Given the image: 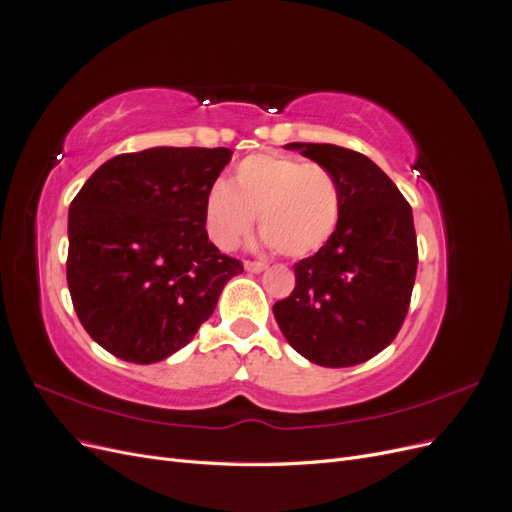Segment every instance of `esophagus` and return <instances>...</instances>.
<instances>
[{
  "label": "esophagus",
  "mask_w": 512,
  "mask_h": 512,
  "mask_svg": "<svg viewBox=\"0 0 512 512\" xmlns=\"http://www.w3.org/2000/svg\"><path fill=\"white\" fill-rule=\"evenodd\" d=\"M245 269L252 271V273H260V271L267 269V262H262V260H245Z\"/></svg>",
  "instance_id": "1"
}]
</instances>
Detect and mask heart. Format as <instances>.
<instances>
[{"label": "heart", "instance_id": "obj_1", "mask_svg": "<svg viewBox=\"0 0 512 512\" xmlns=\"http://www.w3.org/2000/svg\"><path fill=\"white\" fill-rule=\"evenodd\" d=\"M339 209V185L327 166L269 151L241 160L230 183L211 185L205 222L211 241L220 250H232L258 213L265 243L282 256L303 258L333 235Z\"/></svg>", "mask_w": 512, "mask_h": 512}]
</instances>
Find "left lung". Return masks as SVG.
Instances as JSON below:
<instances>
[{"instance_id": "8db88e82", "label": "left lung", "mask_w": 512, "mask_h": 512, "mask_svg": "<svg viewBox=\"0 0 512 512\" xmlns=\"http://www.w3.org/2000/svg\"><path fill=\"white\" fill-rule=\"evenodd\" d=\"M288 149L327 166L342 196L337 228L294 265V290L273 305L288 344L322 367H352L389 346L406 320L418 247L412 207L359 151L329 143Z\"/></svg>"}]
</instances>
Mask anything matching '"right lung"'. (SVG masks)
I'll return each mask as SVG.
<instances>
[{"label":"right lung","mask_w":512,"mask_h":512,"mask_svg":"<svg viewBox=\"0 0 512 512\" xmlns=\"http://www.w3.org/2000/svg\"><path fill=\"white\" fill-rule=\"evenodd\" d=\"M232 151L153 147L104 162L68 213L66 277L83 329L149 365L188 346L243 262L205 228V198Z\"/></svg>","instance_id":"1"}]
</instances>
